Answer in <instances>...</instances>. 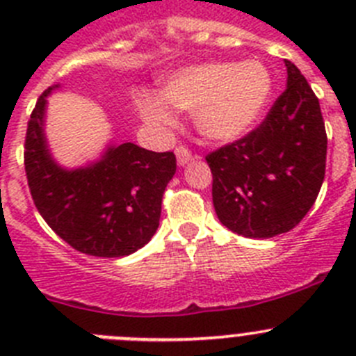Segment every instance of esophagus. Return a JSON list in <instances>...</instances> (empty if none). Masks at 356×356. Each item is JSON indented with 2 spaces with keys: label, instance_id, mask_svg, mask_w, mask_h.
I'll list each match as a JSON object with an SVG mask.
<instances>
[{
  "label": "esophagus",
  "instance_id": "obj_1",
  "mask_svg": "<svg viewBox=\"0 0 356 356\" xmlns=\"http://www.w3.org/2000/svg\"><path fill=\"white\" fill-rule=\"evenodd\" d=\"M175 155H176V162H178V165H180V168H184V165H187L188 162H193L194 160L193 153H191V151L184 146L176 147Z\"/></svg>",
  "mask_w": 356,
  "mask_h": 356
}]
</instances>
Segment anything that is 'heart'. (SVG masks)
Returning a JSON list of instances; mask_svg holds the SVG:
<instances>
[{"label":"heart","mask_w":356,"mask_h":356,"mask_svg":"<svg viewBox=\"0 0 356 356\" xmlns=\"http://www.w3.org/2000/svg\"><path fill=\"white\" fill-rule=\"evenodd\" d=\"M271 89V76L260 62H205L172 72L160 96L144 94L137 106L155 127H171L169 106L194 112V122L203 137L229 143L254 127Z\"/></svg>","instance_id":"1"}]
</instances>
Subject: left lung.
<instances>
[{
	"instance_id": "left-lung-1",
	"label": "left lung",
	"mask_w": 356,
	"mask_h": 356,
	"mask_svg": "<svg viewBox=\"0 0 356 356\" xmlns=\"http://www.w3.org/2000/svg\"><path fill=\"white\" fill-rule=\"evenodd\" d=\"M287 89L266 121L207 156L219 221L234 234L269 238L307 216L325 180L326 130L319 99L285 60Z\"/></svg>"
}]
</instances>
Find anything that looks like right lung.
I'll use <instances>...</instances> for the list:
<instances>
[{
  "label": "right lung",
  "instance_id": "1",
  "mask_svg": "<svg viewBox=\"0 0 356 356\" xmlns=\"http://www.w3.org/2000/svg\"><path fill=\"white\" fill-rule=\"evenodd\" d=\"M58 87L44 90L28 121L24 169L33 203L49 228L76 251L106 259L135 253L159 228L176 156L110 143L99 159L64 168L46 139L48 96Z\"/></svg>",
  "mask_w": 356,
  "mask_h": 356
}]
</instances>
